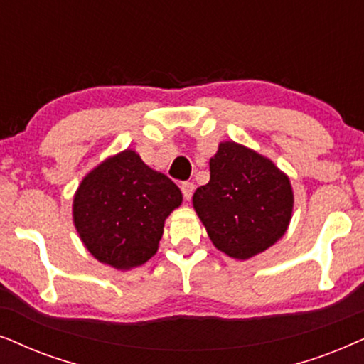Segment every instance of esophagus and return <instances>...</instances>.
<instances>
[{
  "instance_id": "1",
  "label": "esophagus",
  "mask_w": 364,
  "mask_h": 364,
  "mask_svg": "<svg viewBox=\"0 0 364 364\" xmlns=\"http://www.w3.org/2000/svg\"><path fill=\"white\" fill-rule=\"evenodd\" d=\"M181 191H183V196H185L186 201L191 200L193 191H195V185H193V183H190V181L181 183Z\"/></svg>"
}]
</instances>
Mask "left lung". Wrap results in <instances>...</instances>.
<instances>
[{"mask_svg":"<svg viewBox=\"0 0 364 364\" xmlns=\"http://www.w3.org/2000/svg\"><path fill=\"white\" fill-rule=\"evenodd\" d=\"M293 206L288 174L235 141L220 143L210 159V181L193 195L211 243L235 259L253 258L283 238Z\"/></svg>","mask_w":364,"mask_h":364,"instance_id":"left-lung-1","label":"left lung"}]
</instances>
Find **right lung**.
Returning <instances> with one entry per match:
<instances>
[{
    "label": "right lung",
    "instance_id": "1",
    "mask_svg": "<svg viewBox=\"0 0 364 364\" xmlns=\"http://www.w3.org/2000/svg\"><path fill=\"white\" fill-rule=\"evenodd\" d=\"M181 201L171 179L128 148L81 179L73 198V223L100 263L128 271L156 255L164 221Z\"/></svg>",
    "mask_w": 364,
    "mask_h": 364
}]
</instances>
